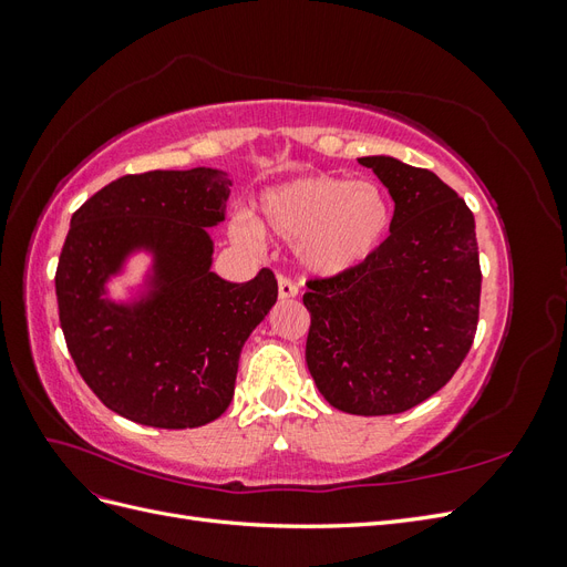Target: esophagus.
Wrapping results in <instances>:
<instances>
[{
	"instance_id": "34e87169",
	"label": "esophagus",
	"mask_w": 567,
	"mask_h": 567,
	"mask_svg": "<svg viewBox=\"0 0 567 567\" xmlns=\"http://www.w3.org/2000/svg\"><path fill=\"white\" fill-rule=\"evenodd\" d=\"M296 296H298V286L286 277H279V300H290Z\"/></svg>"
}]
</instances>
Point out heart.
I'll return each instance as SVG.
<instances>
[{"mask_svg": "<svg viewBox=\"0 0 567 567\" xmlns=\"http://www.w3.org/2000/svg\"><path fill=\"white\" fill-rule=\"evenodd\" d=\"M390 227L392 203L381 184L317 173L269 186L255 225L236 219L231 234L248 246L260 234L293 244L305 271L331 279L367 265Z\"/></svg>", "mask_w": 567, "mask_h": 567, "instance_id": "obj_1", "label": "heart"}]
</instances>
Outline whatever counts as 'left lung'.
Masks as SVG:
<instances>
[{"label":"left lung","instance_id":"obj_1","mask_svg":"<svg viewBox=\"0 0 567 567\" xmlns=\"http://www.w3.org/2000/svg\"><path fill=\"white\" fill-rule=\"evenodd\" d=\"M394 200L390 236L362 267L307 284L305 359L331 406L388 416L421 404L454 375L477 329L475 219L431 169L367 156Z\"/></svg>","mask_w":567,"mask_h":567}]
</instances>
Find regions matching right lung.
Returning a JSON list of instances; mask_svg holds the SVG:
<instances>
[{"label": "right lung", "mask_w": 567, "mask_h": 567, "mask_svg": "<svg viewBox=\"0 0 567 567\" xmlns=\"http://www.w3.org/2000/svg\"><path fill=\"white\" fill-rule=\"evenodd\" d=\"M231 179L215 167L125 175L75 210L56 269L68 352L96 398L151 427H198L225 414L248 336L277 302L269 269L246 284L213 271L210 227ZM152 262L115 301L134 254Z\"/></svg>", "instance_id": "add662e5"}]
</instances>
